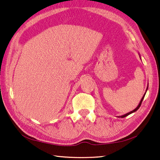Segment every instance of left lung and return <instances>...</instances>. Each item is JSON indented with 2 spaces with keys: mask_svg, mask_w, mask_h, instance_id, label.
<instances>
[{
  "mask_svg": "<svg viewBox=\"0 0 160 160\" xmlns=\"http://www.w3.org/2000/svg\"><path fill=\"white\" fill-rule=\"evenodd\" d=\"M147 89H148V87H147ZM146 89V90H147ZM144 96H145V94L144 96H143V97H142V99H141V101H140V102H139V105L138 106V107L136 108L135 109V110H133L132 111H131V112H128V113H127V114H126V115H122V116H121V117L122 118H123V117H126V116H128V115H129L130 114H131V113H132V112H135V111H137V110H138L139 108V107H140V106H141V104H142V101H143V99H144Z\"/></svg>",
  "mask_w": 160,
  "mask_h": 160,
  "instance_id": "obj_1",
  "label": "left lung"
}]
</instances>
